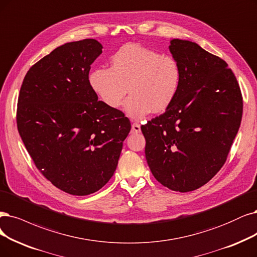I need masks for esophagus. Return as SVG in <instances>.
<instances>
[{
  "label": "esophagus",
  "instance_id": "1",
  "mask_svg": "<svg viewBox=\"0 0 257 257\" xmlns=\"http://www.w3.org/2000/svg\"><path fill=\"white\" fill-rule=\"evenodd\" d=\"M131 132H132V134H139V132H141V126H140V123H138V122H134V123H132Z\"/></svg>",
  "mask_w": 257,
  "mask_h": 257
}]
</instances>
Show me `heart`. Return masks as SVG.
<instances>
[{
  "instance_id": "1",
  "label": "heart",
  "mask_w": 257,
  "mask_h": 257,
  "mask_svg": "<svg viewBox=\"0 0 257 257\" xmlns=\"http://www.w3.org/2000/svg\"><path fill=\"white\" fill-rule=\"evenodd\" d=\"M182 70L170 55L139 44H125L111 57V68L94 69L89 82L99 99L111 109L125 102L128 115L141 118L151 111L163 112L177 97Z\"/></svg>"
}]
</instances>
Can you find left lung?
<instances>
[{"mask_svg":"<svg viewBox=\"0 0 257 257\" xmlns=\"http://www.w3.org/2000/svg\"><path fill=\"white\" fill-rule=\"evenodd\" d=\"M169 51L182 70L177 97L141 127L154 177L176 192L201 187L220 170L242 116L239 84L227 63L188 40L173 39Z\"/></svg>","mask_w":257,"mask_h":257,"instance_id":"left-lung-1","label":"left lung"}]
</instances>
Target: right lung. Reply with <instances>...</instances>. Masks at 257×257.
<instances>
[{
	"label": "right lung",
	"mask_w": 257,
	"mask_h": 257,
	"mask_svg": "<svg viewBox=\"0 0 257 257\" xmlns=\"http://www.w3.org/2000/svg\"><path fill=\"white\" fill-rule=\"evenodd\" d=\"M101 53L95 39L60 45L32 66L19 94L17 125L28 154L53 185L74 196L109 181L131 129L90 85L91 64Z\"/></svg>",
	"instance_id": "right-lung-1"
}]
</instances>
